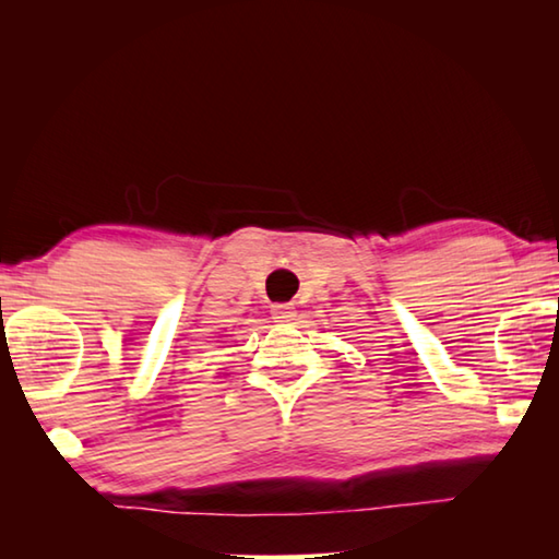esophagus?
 I'll list each match as a JSON object with an SVG mask.
<instances>
[{"instance_id": "34e87169", "label": "esophagus", "mask_w": 559, "mask_h": 559, "mask_svg": "<svg viewBox=\"0 0 559 559\" xmlns=\"http://www.w3.org/2000/svg\"><path fill=\"white\" fill-rule=\"evenodd\" d=\"M271 313L276 323H288V320L296 318V306H293V302H276Z\"/></svg>"}]
</instances>
